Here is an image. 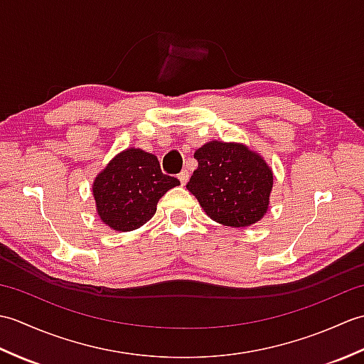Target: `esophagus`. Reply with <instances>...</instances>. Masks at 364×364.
<instances>
[{"label":"esophagus","instance_id":"1","mask_svg":"<svg viewBox=\"0 0 364 364\" xmlns=\"http://www.w3.org/2000/svg\"><path fill=\"white\" fill-rule=\"evenodd\" d=\"M178 180H180V183L184 186V184H186L188 180H189V172H188V170H183L181 173H178Z\"/></svg>","mask_w":364,"mask_h":364}]
</instances>
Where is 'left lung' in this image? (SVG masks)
Wrapping results in <instances>:
<instances>
[{"instance_id": "8db88e82", "label": "left lung", "mask_w": 364, "mask_h": 364, "mask_svg": "<svg viewBox=\"0 0 364 364\" xmlns=\"http://www.w3.org/2000/svg\"><path fill=\"white\" fill-rule=\"evenodd\" d=\"M198 167L186 188L203 211L225 227H249L269 208L274 173L249 146L211 141L194 153Z\"/></svg>"}]
</instances>
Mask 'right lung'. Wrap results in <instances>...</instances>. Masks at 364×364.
Wrapping results in <instances>:
<instances>
[{
	"label": "right lung",
	"instance_id": "1",
	"mask_svg": "<svg viewBox=\"0 0 364 364\" xmlns=\"http://www.w3.org/2000/svg\"><path fill=\"white\" fill-rule=\"evenodd\" d=\"M178 184L161 172L154 154L127 149L97 175L92 194L102 222L115 231H133L153 218L159 198Z\"/></svg>",
	"mask_w": 364,
	"mask_h": 364
}]
</instances>
